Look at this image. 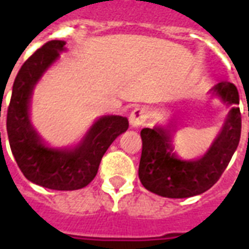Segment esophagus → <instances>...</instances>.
I'll list each match as a JSON object with an SVG mask.
<instances>
[{
  "label": "esophagus",
  "instance_id": "1",
  "mask_svg": "<svg viewBox=\"0 0 249 249\" xmlns=\"http://www.w3.org/2000/svg\"><path fill=\"white\" fill-rule=\"evenodd\" d=\"M146 120H147V111L142 107L134 108L129 116V121H130L132 126H141Z\"/></svg>",
  "mask_w": 249,
  "mask_h": 249
}]
</instances>
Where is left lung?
Listing matches in <instances>:
<instances>
[{
    "instance_id": "1",
    "label": "left lung",
    "mask_w": 249,
    "mask_h": 249,
    "mask_svg": "<svg viewBox=\"0 0 249 249\" xmlns=\"http://www.w3.org/2000/svg\"><path fill=\"white\" fill-rule=\"evenodd\" d=\"M223 102L232 104L221 132L202 158L187 162L176 158L171 134L163 128L141 130L142 154L138 176L150 192L168 198H185L206 192L229 166L240 141L242 115L235 85L219 82L213 89Z\"/></svg>"
}]
</instances>
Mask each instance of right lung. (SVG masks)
Masks as SVG:
<instances>
[{"label": "right lung", "instance_id": "right-lung-1", "mask_svg": "<svg viewBox=\"0 0 249 249\" xmlns=\"http://www.w3.org/2000/svg\"><path fill=\"white\" fill-rule=\"evenodd\" d=\"M65 41L51 40L28 57L19 69L7 108L6 129L11 151L26 179L56 191H74L92 181L104 153L129 126L126 117L103 116L74 149H49L28 116L32 89L64 51ZM1 134V133H0Z\"/></svg>", "mask_w": 249, "mask_h": 249}]
</instances>
